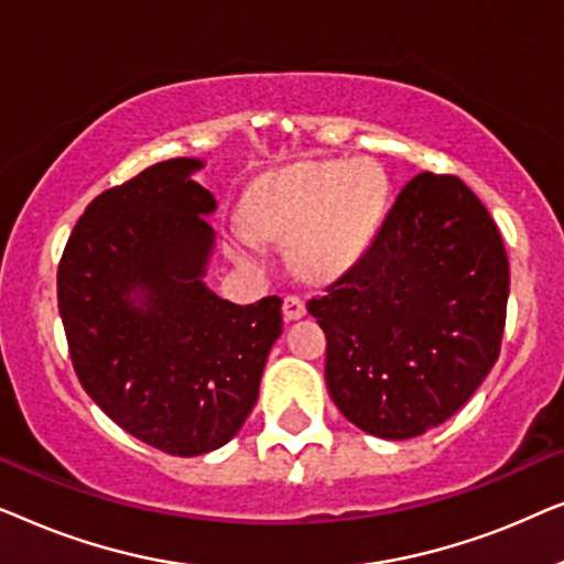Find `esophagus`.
Segmentation results:
<instances>
[{"mask_svg":"<svg viewBox=\"0 0 564 564\" xmlns=\"http://www.w3.org/2000/svg\"><path fill=\"white\" fill-rule=\"evenodd\" d=\"M282 311H284V318H288V321L303 318V315H305V300L297 297V295H288V297H284Z\"/></svg>","mask_w":564,"mask_h":564,"instance_id":"esophagus-1","label":"esophagus"}]
</instances>
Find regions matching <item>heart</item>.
<instances>
[{"label":"heart","instance_id":"1","mask_svg":"<svg viewBox=\"0 0 564 564\" xmlns=\"http://www.w3.org/2000/svg\"><path fill=\"white\" fill-rule=\"evenodd\" d=\"M390 176L377 161H300L253 189L249 223L234 230V253L259 257V238L289 241L290 259L307 276L351 267L380 234L390 210Z\"/></svg>","mask_w":564,"mask_h":564}]
</instances>
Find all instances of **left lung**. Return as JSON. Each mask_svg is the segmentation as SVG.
I'll return each mask as SVG.
<instances>
[{
    "label": "left lung",
    "mask_w": 564,
    "mask_h": 564,
    "mask_svg": "<svg viewBox=\"0 0 564 564\" xmlns=\"http://www.w3.org/2000/svg\"><path fill=\"white\" fill-rule=\"evenodd\" d=\"M508 282L475 192L452 174L408 182L357 264L307 303L338 411L392 442L452 419L496 365Z\"/></svg>",
    "instance_id": "obj_1"
}]
</instances>
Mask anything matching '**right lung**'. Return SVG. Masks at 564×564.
<instances>
[{
	"label": "right lung",
	"instance_id": "right-lung-1",
	"mask_svg": "<svg viewBox=\"0 0 564 564\" xmlns=\"http://www.w3.org/2000/svg\"><path fill=\"white\" fill-rule=\"evenodd\" d=\"M199 159H169L102 192L58 264V313L89 398L143 444L197 457L228 444L259 398L282 300L205 284L215 197Z\"/></svg>",
	"mask_w": 564,
	"mask_h": 564
}]
</instances>
